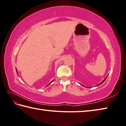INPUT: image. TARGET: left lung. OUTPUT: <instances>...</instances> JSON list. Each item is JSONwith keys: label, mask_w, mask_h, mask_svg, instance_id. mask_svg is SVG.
<instances>
[{"label": "left lung", "mask_w": 126, "mask_h": 126, "mask_svg": "<svg viewBox=\"0 0 126 126\" xmlns=\"http://www.w3.org/2000/svg\"><path fill=\"white\" fill-rule=\"evenodd\" d=\"M107 77H108V76H107ZM107 78H106L105 79H104V80H103V81H102V82H100V83H99V85H98L97 86H99V85H101V84H102V83H103V82H104V81H105V80H106V79H107ZM80 85H81V84H80ZM82 86H83V85H82Z\"/></svg>", "instance_id": "1"}]
</instances>
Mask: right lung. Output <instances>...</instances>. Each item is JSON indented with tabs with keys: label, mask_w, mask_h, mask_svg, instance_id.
<instances>
[{
	"label": "right lung",
	"mask_w": 126,
	"mask_h": 126,
	"mask_svg": "<svg viewBox=\"0 0 126 126\" xmlns=\"http://www.w3.org/2000/svg\"><path fill=\"white\" fill-rule=\"evenodd\" d=\"M16 72H17V69H16ZM17 75H18V74H17ZM53 81H51V83H49V84H48V85L47 86H48L49 85H50V84H51V83L52 82H53Z\"/></svg>",
	"instance_id": "obj_1"
}]
</instances>
